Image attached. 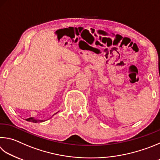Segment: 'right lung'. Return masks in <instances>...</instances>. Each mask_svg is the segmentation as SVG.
Segmentation results:
<instances>
[{
	"label": "right lung",
	"instance_id": "obj_1",
	"mask_svg": "<svg viewBox=\"0 0 160 160\" xmlns=\"http://www.w3.org/2000/svg\"><path fill=\"white\" fill-rule=\"evenodd\" d=\"M57 113V112H56ZM55 113V114H56ZM54 114V115H55ZM26 120L28 121V122H34V123H37V122H45V120H36V119H35L33 118H27L26 119Z\"/></svg>",
	"mask_w": 160,
	"mask_h": 160
}]
</instances>
